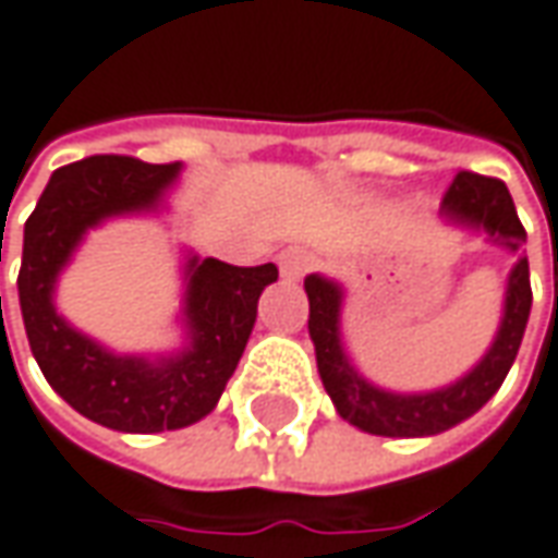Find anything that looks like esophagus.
<instances>
[{"label": "esophagus", "mask_w": 558, "mask_h": 558, "mask_svg": "<svg viewBox=\"0 0 558 558\" xmlns=\"http://www.w3.org/2000/svg\"><path fill=\"white\" fill-rule=\"evenodd\" d=\"M280 262V275L290 280H300L315 265V255L308 253L305 246H287L283 253L278 255Z\"/></svg>", "instance_id": "1"}]
</instances>
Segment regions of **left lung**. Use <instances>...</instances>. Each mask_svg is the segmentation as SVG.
<instances>
[{"instance_id":"left-lung-1","label":"left lung","mask_w":558,"mask_h":558,"mask_svg":"<svg viewBox=\"0 0 558 558\" xmlns=\"http://www.w3.org/2000/svg\"><path fill=\"white\" fill-rule=\"evenodd\" d=\"M440 215L465 228H484L490 243H497L509 253H521L524 236H527L506 183L474 174V171H459L452 178L440 203ZM305 293H308V337L315 343L318 375H322L327 397L333 400L340 418L377 437H430L474 415L497 393L499 384L509 375L519 355L527 315H531V275H527V258L521 255L509 275L497 340L472 372L444 390L390 393L368 384L352 368L343 352V343H340L343 290L322 275H308Z\"/></svg>"}]
</instances>
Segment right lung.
I'll return each instance as SVG.
<instances>
[{"label": "right lung", "mask_w": 558, "mask_h": 558, "mask_svg": "<svg viewBox=\"0 0 558 558\" xmlns=\"http://www.w3.org/2000/svg\"><path fill=\"white\" fill-rule=\"evenodd\" d=\"M181 165L131 156H89L59 168L24 225L17 296L24 330L43 377L89 422L128 434L178 430L218 405L246 340L262 290L278 268H240L218 258H190L183 318L190 347L178 355H114L68 325L52 305L56 278L99 221L156 208ZM2 303V300H0Z\"/></svg>", "instance_id": "obj_1"}]
</instances>
